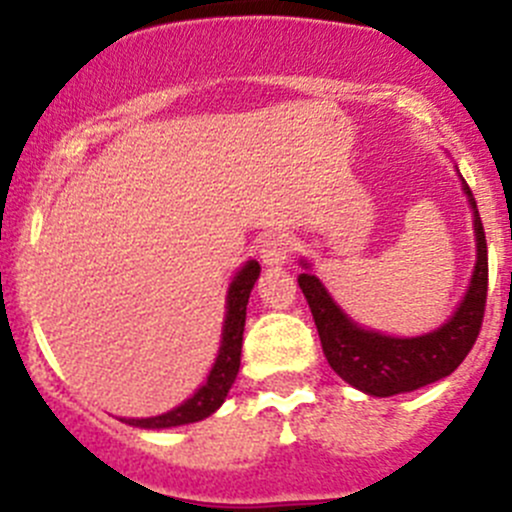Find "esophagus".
<instances>
[{
    "mask_svg": "<svg viewBox=\"0 0 512 512\" xmlns=\"http://www.w3.org/2000/svg\"><path fill=\"white\" fill-rule=\"evenodd\" d=\"M260 257L265 265H282L289 257V240L285 235H267L262 240Z\"/></svg>",
    "mask_w": 512,
    "mask_h": 512,
    "instance_id": "34e87169",
    "label": "esophagus"
}]
</instances>
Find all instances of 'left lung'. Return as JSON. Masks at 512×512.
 <instances>
[{"instance_id": "1", "label": "left lung", "mask_w": 512, "mask_h": 512, "mask_svg": "<svg viewBox=\"0 0 512 512\" xmlns=\"http://www.w3.org/2000/svg\"><path fill=\"white\" fill-rule=\"evenodd\" d=\"M463 193L468 195L473 208L476 270H473L471 287L453 317L433 332L421 337H389L359 327L349 314L342 312L327 287L309 272L307 262H302L307 272H302L297 282L312 309L324 356L329 366L354 389L369 396H394L421 389L453 374L476 344L483 324L485 297H488V245H485L476 198L466 180H463Z\"/></svg>"}]
</instances>
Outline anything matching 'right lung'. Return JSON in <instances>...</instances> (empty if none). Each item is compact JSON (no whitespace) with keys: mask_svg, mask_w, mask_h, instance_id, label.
Instances as JSON below:
<instances>
[{"mask_svg":"<svg viewBox=\"0 0 512 512\" xmlns=\"http://www.w3.org/2000/svg\"><path fill=\"white\" fill-rule=\"evenodd\" d=\"M257 277H260V265L255 260L245 262L242 270L232 277L230 289H227V312L223 324V342H220L218 359H215L213 369H210L208 381L183 401L175 406L173 411L151 418H121L128 426L138 428H173L185 426V423L203 421L210 414L223 406L227 391L235 384V376L240 371V354H242V332H245V314H247V299H250L252 287H255Z\"/></svg>","mask_w":512,"mask_h":512,"instance_id":"1","label":"right lung"}]
</instances>
